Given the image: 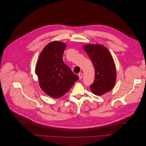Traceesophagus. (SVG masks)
I'll use <instances>...</instances> for the list:
<instances>
[{
  "label": "esophagus",
  "instance_id": "esophagus-1",
  "mask_svg": "<svg viewBox=\"0 0 146 146\" xmlns=\"http://www.w3.org/2000/svg\"><path fill=\"white\" fill-rule=\"evenodd\" d=\"M78 77H79V78H80V80L82 78V74L81 72H80V73L78 74Z\"/></svg>",
  "mask_w": 146,
  "mask_h": 146
}]
</instances>
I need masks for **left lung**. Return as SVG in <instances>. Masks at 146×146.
<instances>
[{"mask_svg":"<svg viewBox=\"0 0 146 146\" xmlns=\"http://www.w3.org/2000/svg\"><path fill=\"white\" fill-rule=\"evenodd\" d=\"M94 65L95 77L90 85L92 92L98 96L112 89L116 82V69L113 60L108 48L100 44H88L84 46Z\"/></svg>","mask_w":146,"mask_h":146,"instance_id":"obj_1","label":"left lung"}]
</instances>
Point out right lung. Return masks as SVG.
<instances>
[{"instance_id":"right-lung-1","label":"right lung","mask_w":146,"mask_h":146,"mask_svg":"<svg viewBox=\"0 0 146 146\" xmlns=\"http://www.w3.org/2000/svg\"><path fill=\"white\" fill-rule=\"evenodd\" d=\"M65 47L64 43L52 41L41 52L36 65V73L40 87L54 99L66 93L79 79L78 76L64 64L62 56Z\"/></svg>"}]
</instances>
